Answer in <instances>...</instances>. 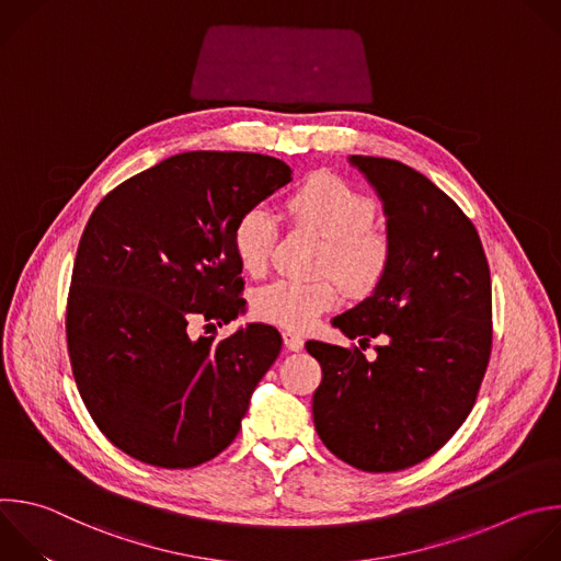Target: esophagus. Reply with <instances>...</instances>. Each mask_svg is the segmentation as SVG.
I'll list each match as a JSON object with an SVG mask.
<instances>
[{
	"label": "esophagus",
	"mask_w": 561,
	"mask_h": 561,
	"mask_svg": "<svg viewBox=\"0 0 561 561\" xmlns=\"http://www.w3.org/2000/svg\"><path fill=\"white\" fill-rule=\"evenodd\" d=\"M282 336H284V345H286L290 352H301V350H304V339H301L299 334L286 330Z\"/></svg>",
	"instance_id": "esophagus-1"
}]
</instances>
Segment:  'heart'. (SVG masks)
<instances>
[{"mask_svg":"<svg viewBox=\"0 0 561 561\" xmlns=\"http://www.w3.org/2000/svg\"><path fill=\"white\" fill-rule=\"evenodd\" d=\"M288 218L325 240L319 273L332 275L345 290L363 295L375 288L390 262V242L375 229L377 205L336 175L308 178L286 201ZM277 238V222L264 207L249 209L233 229V251L249 275H262ZM330 282L275 279L253 295L262 321L308 330L317 317L336 304Z\"/></svg>","mask_w":561,"mask_h":561,"instance_id":"1","label":"heart"}]
</instances>
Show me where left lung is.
<instances>
[{
    "label": "left lung",
    "mask_w": 561,
    "mask_h": 561,
    "mask_svg": "<svg viewBox=\"0 0 561 561\" xmlns=\"http://www.w3.org/2000/svg\"><path fill=\"white\" fill-rule=\"evenodd\" d=\"M347 162L383 203L390 262L332 325L386 343L367 360L306 341L323 371L312 421L336 458L383 473L423 462L467 421L491 354V275L476 227L427 175L377 156Z\"/></svg>",
    "instance_id": "left-lung-1"
}]
</instances>
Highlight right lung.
Masks as SVG:
<instances>
[{
  "label": "right lung",
  "mask_w": 561,
  "mask_h": 561,
  "mask_svg": "<svg viewBox=\"0 0 561 561\" xmlns=\"http://www.w3.org/2000/svg\"><path fill=\"white\" fill-rule=\"evenodd\" d=\"M290 173L273 156L184 151L118 184L90 216L68 297V352L90 416L131 458L190 469L236 440L282 334L247 323L216 341L186 328L244 312L233 229Z\"/></svg>",
  "instance_id": "right-lung-1"
}]
</instances>
